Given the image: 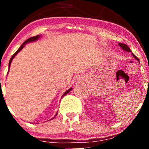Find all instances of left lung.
I'll list each match as a JSON object with an SVG mask.
<instances>
[{
  "label": "left lung",
  "mask_w": 149,
  "mask_h": 149,
  "mask_svg": "<svg viewBox=\"0 0 149 149\" xmlns=\"http://www.w3.org/2000/svg\"><path fill=\"white\" fill-rule=\"evenodd\" d=\"M118 45H119V46H120V47H122V48L124 50L127 51V52H132L131 49H130V47H128V46H127V45H125V44H124V43H120V42H119V43H118ZM133 54V57H134L135 58V59H137L138 61H139V59H138V58L136 57V56H135L134 54Z\"/></svg>",
  "instance_id": "1"
}]
</instances>
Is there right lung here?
<instances>
[{
  "label": "right lung",
  "mask_w": 149,
  "mask_h": 149,
  "mask_svg": "<svg viewBox=\"0 0 149 149\" xmlns=\"http://www.w3.org/2000/svg\"><path fill=\"white\" fill-rule=\"evenodd\" d=\"M39 38H40V36L39 35H38V36H33V37H31V38H29V39H27L26 40V41H24V43L22 44V45L20 46V47L16 51V52L14 54H13V56H12V57H11V59H10V61H9V69H10V64H11V62H12V61H13V58H14L15 57V55H16L17 54V53L19 52L20 50H21V49L23 48L24 47V45L26 43H27V42H32V41H35V40H38V39ZM72 90V88H70V89H69V90H67V91H66L64 92V95H62V97L63 96H64V95H66V94H68L69 93V92L71 91V90ZM57 114H56L55 116H57Z\"/></svg>",
  "instance_id": "add662e5"
}]
</instances>
